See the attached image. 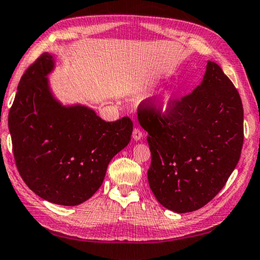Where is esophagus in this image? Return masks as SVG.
<instances>
[{"instance_id":"34e87169","label":"esophagus","mask_w":260,"mask_h":260,"mask_svg":"<svg viewBox=\"0 0 260 260\" xmlns=\"http://www.w3.org/2000/svg\"><path fill=\"white\" fill-rule=\"evenodd\" d=\"M132 138H134V140H136V141L140 140L141 138H143V132H141L140 129L135 128L134 132H132Z\"/></svg>"}]
</instances>
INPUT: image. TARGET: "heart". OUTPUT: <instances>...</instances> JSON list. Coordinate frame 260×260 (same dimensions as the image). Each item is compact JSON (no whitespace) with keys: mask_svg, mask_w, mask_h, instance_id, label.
I'll list each match as a JSON object with an SVG mask.
<instances>
[{"mask_svg":"<svg viewBox=\"0 0 260 260\" xmlns=\"http://www.w3.org/2000/svg\"><path fill=\"white\" fill-rule=\"evenodd\" d=\"M171 102H172V95L170 92H165L164 95H161L157 103V109L160 112H166L171 105Z\"/></svg>","mask_w":260,"mask_h":260,"instance_id":"b5f03b06","label":"heart"}]
</instances>
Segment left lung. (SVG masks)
I'll list each match as a JSON object with an SVG mask.
<instances>
[{
    "mask_svg": "<svg viewBox=\"0 0 260 260\" xmlns=\"http://www.w3.org/2000/svg\"><path fill=\"white\" fill-rule=\"evenodd\" d=\"M148 132L149 187L165 208L189 213L202 208L226 183L243 144V107L232 81L208 61L202 84L166 114L149 100L138 109Z\"/></svg>",
    "mask_w": 260,
    "mask_h": 260,
    "instance_id": "obj_1",
    "label": "left lung"
}]
</instances>
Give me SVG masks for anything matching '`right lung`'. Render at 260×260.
<instances>
[{
  "label": "right lung",
  "mask_w": 260,
  "mask_h": 260,
  "mask_svg": "<svg viewBox=\"0 0 260 260\" xmlns=\"http://www.w3.org/2000/svg\"><path fill=\"white\" fill-rule=\"evenodd\" d=\"M55 61L44 53L28 68L9 112V130L19 174L47 202L77 206L103 183L111 159L128 146V116L106 122L88 106H64L47 76Z\"/></svg>",
  "instance_id": "add662e5"
}]
</instances>
